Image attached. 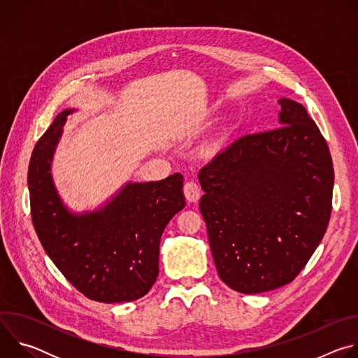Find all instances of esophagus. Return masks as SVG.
<instances>
[{
    "mask_svg": "<svg viewBox=\"0 0 358 358\" xmlns=\"http://www.w3.org/2000/svg\"><path fill=\"white\" fill-rule=\"evenodd\" d=\"M184 195L187 198V201L189 202H196L201 196V188L195 181H188L184 185Z\"/></svg>",
    "mask_w": 358,
    "mask_h": 358,
    "instance_id": "34e87169",
    "label": "esophagus"
}]
</instances>
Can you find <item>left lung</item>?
<instances>
[{
    "instance_id": "left-lung-1",
    "label": "left lung",
    "mask_w": 358,
    "mask_h": 358,
    "mask_svg": "<svg viewBox=\"0 0 358 358\" xmlns=\"http://www.w3.org/2000/svg\"><path fill=\"white\" fill-rule=\"evenodd\" d=\"M278 103L280 127L235 140L199 170V211L215 268L231 289L264 293L290 283L329 225L334 170L306 109Z\"/></svg>"
}]
</instances>
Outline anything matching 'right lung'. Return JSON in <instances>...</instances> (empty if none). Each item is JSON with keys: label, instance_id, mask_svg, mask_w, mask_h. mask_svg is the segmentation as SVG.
<instances>
[{"label": "right lung", "instance_id": "obj_1", "mask_svg": "<svg viewBox=\"0 0 358 358\" xmlns=\"http://www.w3.org/2000/svg\"><path fill=\"white\" fill-rule=\"evenodd\" d=\"M64 110L36 141L28 166L31 218L55 266L82 294L101 303L133 301L159 275L160 238L184 208L182 176L127 184L97 213L72 215L54 188L50 159L61 137Z\"/></svg>", "mask_w": 358, "mask_h": 358}]
</instances>
